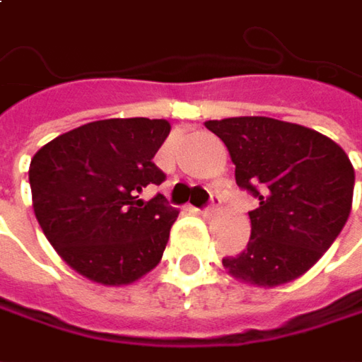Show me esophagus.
Masks as SVG:
<instances>
[{"instance_id":"1","label":"esophagus","mask_w":362,"mask_h":362,"mask_svg":"<svg viewBox=\"0 0 362 362\" xmlns=\"http://www.w3.org/2000/svg\"><path fill=\"white\" fill-rule=\"evenodd\" d=\"M220 202H222V199H220L218 195H214V193H211V204L202 209V214H204V216H211V214H216L218 208H220Z\"/></svg>"}]
</instances>
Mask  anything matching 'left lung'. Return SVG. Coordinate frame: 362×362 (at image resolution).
<instances>
[{
  "mask_svg": "<svg viewBox=\"0 0 362 362\" xmlns=\"http://www.w3.org/2000/svg\"><path fill=\"white\" fill-rule=\"evenodd\" d=\"M206 128L226 144L238 187L259 197L246 248L222 261L228 275L277 287L308 273L353 208L349 154L312 128L264 116L208 119Z\"/></svg>",
  "mask_w": 362,
  "mask_h": 362,
  "instance_id": "left-lung-1",
  "label": "left lung"
}]
</instances>
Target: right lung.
<instances>
[{"instance_id":"right-lung-1","label":"right lung","mask_w":362,"mask_h":362,"mask_svg":"<svg viewBox=\"0 0 362 362\" xmlns=\"http://www.w3.org/2000/svg\"><path fill=\"white\" fill-rule=\"evenodd\" d=\"M167 119L112 118L57 136L32 156V208L48 243L85 279L119 287L163 259L179 209L140 193L165 181L153 163Z\"/></svg>"}]
</instances>
